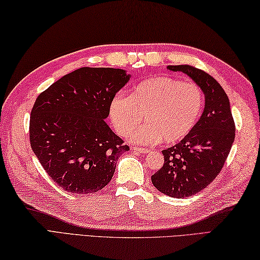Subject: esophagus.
<instances>
[{"instance_id": "1", "label": "esophagus", "mask_w": 260, "mask_h": 260, "mask_svg": "<svg viewBox=\"0 0 260 260\" xmlns=\"http://www.w3.org/2000/svg\"><path fill=\"white\" fill-rule=\"evenodd\" d=\"M131 149H132V151L137 152V153H147L148 151H149L147 148H139V147H132Z\"/></svg>"}]
</instances>
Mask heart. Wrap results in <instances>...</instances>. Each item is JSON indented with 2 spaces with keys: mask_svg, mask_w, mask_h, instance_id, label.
Returning a JSON list of instances; mask_svg holds the SVG:
<instances>
[{
  "mask_svg": "<svg viewBox=\"0 0 260 260\" xmlns=\"http://www.w3.org/2000/svg\"><path fill=\"white\" fill-rule=\"evenodd\" d=\"M204 107L202 88L173 77H152L142 81L129 96L115 95L111 100V122L120 136H130L136 144H175L184 139L198 123Z\"/></svg>",
  "mask_w": 260,
  "mask_h": 260,
  "instance_id": "heart-1",
  "label": "heart"
}]
</instances>
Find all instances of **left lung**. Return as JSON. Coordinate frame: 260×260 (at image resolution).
I'll use <instances>...</instances> for the list:
<instances>
[{
  "label": "left lung",
  "instance_id": "8db88e82",
  "mask_svg": "<svg viewBox=\"0 0 260 260\" xmlns=\"http://www.w3.org/2000/svg\"><path fill=\"white\" fill-rule=\"evenodd\" d=\"M167 68L186 74L205 96L198 123L178 144L161 151L164 166L151 176L159 192L184 199L201 192L218 176L234 144L236 125L228 95L213 77L189 65Z\"/></svg>",
  "mask_w": 260,
  "mask_h": 260
}]
</instances>
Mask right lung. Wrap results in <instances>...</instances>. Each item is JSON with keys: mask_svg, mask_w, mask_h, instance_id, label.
<instances>
[{"mask_svg": "<svg viewBox=\"0 0 260 260\" xmlns=\"http://www.w3.org/2000/svg\"><path fill=\"white\" fill-rule=\"evenodd\" d=\"M130 75L118 68L82 67L39 94L30 115V146L66 192L101 190L129 146L105 123L110 103Z\"/></svg>", "mask_w": 260, "mask_h": 260, "instance_id": "1", "label": "right lung"}]
</instances>
